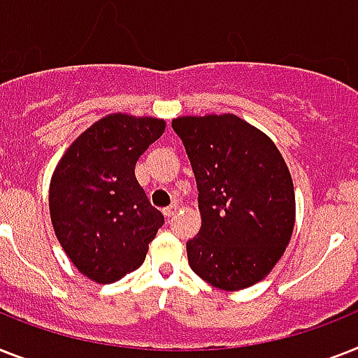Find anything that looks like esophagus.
Returning a JSON list of instances; mask_svg holds the SVG:
<instances>
[{
    "mask_svg": "<svg viewBox=\"0 0 358 358\" xmlns=\"http://www.w3.org/2000/svg\"><path fill=\"white\" fill-rule=\"evenodd\" d=\"M176 211H178V204H171L169 208L164 209V215H165V217H167V219H169V217H173V215L176 213Z\"/></svg>",
    "mask_w": 358,
    "mask_h": 358,
    "instance_id": "obj_1",
    "label": "esophagus"
}]
</instances>
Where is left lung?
<instances>
[{
	"instance_id": "obj_1",
	"label": "left lung",
	"mask_w": 358,
	"mask_h": 358,
	"mask_svg": "<svg viewBox=\"0 0 358 358\" xmlns=\"http://www.w3.org/2000/svg\"><path fill=\"white\" fill-rule=\"evenodd\" d=\"M173 129L193 167L202 228L187 243L194 274L222 290L261 281L294 229L289 167L274 141L234 113L185 115Z\"/></svg>"
}]
</instances>
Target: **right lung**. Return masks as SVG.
Returning a JSON list of instances; mask_svg holds the SVG:
<instances>
[{
  "label": "right lung",
  "mask_w": 358,
  "mask_h": 358,
  "mask_svg": "<svg viewBox=\"0 0 358 358\" xmlns=\"http://www.w3.org/2000/svg\"><path fill=\"white\" fill-rule=\"evenodd\" d=\"M164 130V119L110 113L58 162L49 185L51 222L66 255L88 280L113 283L139 268L164 224L134 173Z\"/></svg>",
  "instance_id": "right-lung-1"
}]
</instances>
